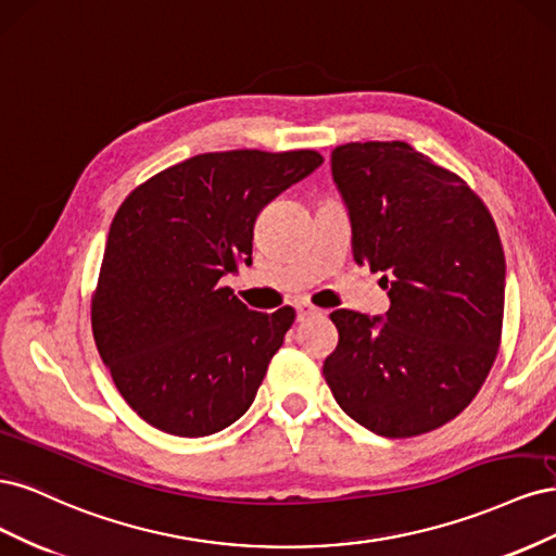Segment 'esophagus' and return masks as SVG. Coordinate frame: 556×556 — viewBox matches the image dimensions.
Segmentation results:
<instances>
[{
	"instance_id": "1",
	"label": "esophagus",
	"mask_w": 556,
	"mask_h": 556,
	"mask_svg": "<svg viewBox=\"0 0 556 556\" xmlns=\"http://www.w3.org/2000/svg\"><path fill=\"white\" fill-rule=\"evenodd\" d=\"M319 311L315 308V306H311V304H299L296 306V319H308V317H313V315H317Z\"/></svg>"
}]
</instances>
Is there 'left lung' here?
<instances>
[{"mask_svg":"<svg viewBox=\"0 0 556 556\" xmlns=\"http://www.w3.org/2000/svg\"><path fill=\"white\" fill-rule=\"evenodd\" d=\"M331 174L352 255L384 274L390 311L331 313L339 345L325 380L378 435L439 429L476 399L498 355L506 257L494 217L464 178L403 141L339 146Z\"/></svg>","mask_w":556,"mask_h":556,"instance_id":"left-lung-1","label":"left lung"}]
</instances>
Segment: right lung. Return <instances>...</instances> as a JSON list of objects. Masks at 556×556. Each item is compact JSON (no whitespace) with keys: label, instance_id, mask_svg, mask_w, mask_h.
Here are the masks:
<instances>
[{"label":"right lung","instance_id":"1","mask_svg":"<svg viewBox=\"0 0 556 556\" xmlns=\"http://www.w3.org/2000/svg\"><path fill=\"white\" fill-rule=\"evenodd\" d=\"M323 162L315 150L194 155L117 208L92 333L117 392L148 425L199 439L255 401L296 313L250 311L220 278L252 264L262 208Z\"/></svg>","mask_w":556,"mask_h":556}]
</instances>
